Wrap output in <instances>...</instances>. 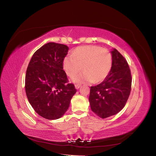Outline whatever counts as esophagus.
Wrapping results in <instances>:
<instances>
[{"label":"esophagus","mask_w":156,"mask_h":156,"mask_svg":"<svg viewBox=\"0 0 156 156\" xmlns=\"http://www.w3.org/2000/svg\"><path fill=\"white\" fill-rule=\"evenodd\" d=\"M81 87V85H78V84H76V85H75V88H76V89H80V87Z\"/></svg>","instance_id":"obj_1"}]
</instances>
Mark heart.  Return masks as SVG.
<instances>
[{"instance_id":"heart-1","label":"heart","mask_w":156,"mask_h":156,"mask_svg":"<svg viewBox=\"0 0 156 156\" xmlns=\"http://www.w3.org/2000/svg\"><path fill=\"white\" fill-rule=\"evenodd\" d=\"M84 72L71 78L76 83L101 82L108 77L112 67V56L108 50L90 45L76 48L72 55L65 56L63 67L71 77L82 71Z\"/></svg>"}]
</instances>
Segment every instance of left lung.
<instances>
[{"label": "left lung", "mask_w": 156, "mask_h": 156, "mask_svg": "<svg viewBox=\"0 0 156 156\" xmlns=\"http://www.w3.org/2000/svg\"><path fill=\"white\" fill-rule=\"evenodd\" d=\"M111 54V71L102 83L91 87L89 97L91 110L102 119L121 111L131 91L132 76L126 60L115 48Z\"/></svg>", "instance_id": "1"}]
</instances>
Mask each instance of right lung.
Segmentation results:
<instances>
[{"mask_svg":"<svg viewBox=\"0 0 156 156\" xmlns=\"http://www.w3.org/2000/svg\"><path fill=\"white\" fill-rule=\"evenodd\" d=\"M69 47L48 43L36 51L27 70L25 91L33 109L48 120L61 118L76 90L63 71V60Z\"/></svg>","mask_w":156,"mask_h":156,"instance_id":"add662e5","label":"right lung"}]
</instances>
